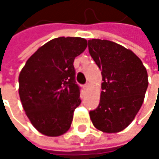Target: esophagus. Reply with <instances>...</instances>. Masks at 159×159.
Instances as JSON below:
<instances>
[{
	"instance_id": "34e87169",
	"label": "esophagus",
	"mask_w": 159,
	"mask_h": 159,
	"mask_svg": "<svg viewBox=\"0 0 159 159\" xmlns=\"http://www.w3.org/2000/svg\"><path fill=\"white\" fill-rule=\"evenodd\" d=\"M88 87H89V84H88V83H87V84H85L84 85V90H87V89H88Z\"/></svg>"
}]
</instances>
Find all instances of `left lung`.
Returning <instances> with one entry per match:
<instances>
[{"mask_svg": "<svg viewBox=\"0 0 159 159\" xmlns=\"http://www.w3.org/2000/svg\"><path fill=\"white\" fill-rule=\"evenodd\" d=\"M88 50L101 70L98 107L89 112L103 133H119L135 118L143 102L148 76L142 61L130 49L110 40L90 39Z\"/></svg>", "mask_w": 159, "mask_h": 159, "instance_id": "obj_1", "label": "left lung"}]
</instances>
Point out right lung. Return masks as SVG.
<instances>
[{
  "label": "right lung",
  "mask_w": 159,
  "mask_h": 159,
  "mask_svg": "<svg viewBox=\"0 0 159 159\" xmlns=\"http://www.w3.org/2000/svg\"><path fill=\"white\" fill-rule=\"evenodd\" d=\"M87 47L82 38L49 40L25 62L19 75V96L32 125L42 134L60 136L71 127L81 103L75 58Z\"/></svg>",
  "instance_id": "right-lung-1"
}]
</instances>
